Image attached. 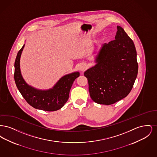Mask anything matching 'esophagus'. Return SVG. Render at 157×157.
Returning <instances> with one entry per match:
<instances>
[{
  "label": "esophagus",
  "mask_w": 157,
  "mask_h": 157,
  "mask_svg": "<svg viewBox=\"0 0 157 157\" xmlns=\"http://www.w3.org/2000/svg\"><path fill=\"white\" fill-rule=\"evenodd\" d=\"M86 65L85 63H82L79 67V69H80L81 71H84V70L86 69Z\"/></svg>",
  "instance_id": "esophagus-1"
}]
</instances>
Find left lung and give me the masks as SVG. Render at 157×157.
<instances>
[{
	"mask_svg": "<svg viewBox=\"0 0 157 157\" xmlns=\"http://www.w3.org/2000/svg\"><path fill=\"white\" fill-rule=\"evenodd\" d=\"M115 40L105 44L97 63L85 72L91 99L99 104H113L126 97L133 88L138 65L134 42L117 26Z\"/></svg>",
	"mask_w": 157,
	"mask_h": 157,
	"instance_id": "left-lung-1",
	"label": "left lung"
}]
</instances>
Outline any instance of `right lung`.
Returning <instances> with one entry per match:
<instances>
[{"label":"right lung","mask_w":157,"mask_h":157,"mask_svg":"<svg viewBox=\"0 0 157 157\" xmlns=\"http://www.w3.org/2000/svg\"><path fill=\"white\" fill-rule=\"evenodd\" d=\"M24 46L19 51L15 62L14 78L17 89L26 101L36 109L45 111L59 109L67 102L71 86L79 73L76 72L63 76L51 90L33 88L25 82L21 73L20 58Z\"/></svg>","instance_id":"obj_1"}]
</instances>
